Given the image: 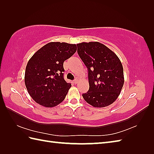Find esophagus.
I'll return each instance as SVG.
<instances>
[{"label": "esophagus", "mask_w": 154, "mask_h": 154, "mask_svg": "<svg viewBox=\"0 0 154 154\" xmlns=\"http://www.w3.org/2000/svg\"><path fill=\"white\" fill-rule=\"evenodd\" d=\"M78 82H79V79H78V78L77 77L76 79H75L73 81V83H74L75 84H77Z\"/></svg>", "instance_id": "esophagus-1"}]
</instances>
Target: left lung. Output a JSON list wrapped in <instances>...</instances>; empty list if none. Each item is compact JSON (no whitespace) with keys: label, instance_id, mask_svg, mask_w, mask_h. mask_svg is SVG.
I'll use <instances>...</instances> for the list:
<instances>
[{"label":"left lung","instance_id":"1","mask_svg":"<svg viewBox=\"0 0 154 154\" xmlns=\"http://www.w3.org/2000/svg\"><path fill=\"white\" fill-rule=\"evenodd\" d=\"M77 53L88 69L89 89L83 94L87 103L102 108L112 104L122 89V63L116 54L98 42L77 44Z\"/></svg>","mask_w":154,"mask_h":154}]
</instances>
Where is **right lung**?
Returning <instances> with one entry per match:
<instances>
[{
	"label": "right lung",
	"instance_id": "obj_1",
	"mask_svg": "<svg viewBox=\"0 0 154 154\" xmlns=\"http://www.w3.org/2000/svg\"><path fill=\"white\" fill-rule=\"evenodd\" d=\"M76 51V44L50 42L32 55L26 67L24 82L35 102L51 108L65 99L71 85L63 79V62Z\"/></svg>",
	"mask_w": 154,
	"mask_h": 154
}]
</instances>
